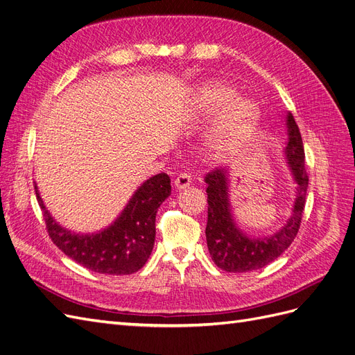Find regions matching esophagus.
<instances>
[{
	"instance_id": "esophagus-1",
	"label": "esophagus",
	"mask_w": 355,
	"mask_h": 355,
	"mask_svg": "<svg viewBox=\"0 0 355 355\" xmlns=\"http://www.w3.org/2000/svg\"><path fill=\"white\" fill-rule=\"evenodd\" d=\"M175 188L176 189H185L191 185V176L187 173H180L176 179H175Z\"/></svg>"
}]
</instances>
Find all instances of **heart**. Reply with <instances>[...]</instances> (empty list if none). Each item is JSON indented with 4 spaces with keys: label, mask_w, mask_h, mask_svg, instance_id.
<instances>
[{
    "label": "heart",
    "mask_w": 355,
    "mask_h": 355,
    "mask_svg": "<svg viewBox=\"0 0 355 355\" xmlns=\"http://www.w3.org/2000/svg\"><path fill=\"white\" fill-rule=\"evenodd\" d=\"M234 94L235 90L220 81L204 83L196 92L194 106L198 116L207 118L223 106L209 133V146L216 155L244 141L259 116V108L253 101L234 98Z\"/></svg>",
    "instance_id": "obj_1"
}]
</instances>
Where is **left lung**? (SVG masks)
Listing matches in <instances>:
<instances>
[{"instance_id":"8db88e82","label":"left lung","mask_w":355,"mask_h":355,"mask_svg":"<svg viewBox=\"0 0 355 355\" xmlns=\"http://www.w3.org/2000/svg\"><path fill=\"white\" fill-rule=\"evenodd\" d=\"M288 141L284 148L287 167L295 180V202L292 214L283 227L266 237H250L240 230L234 219L230 200V170L216 168L206 176L207 184V227L206 239L213 262L227 272H249L274 262L292 244L300 227L308 175L305 153L299 127L292 114L286 116Z\"/></svg>"}]
</instances>
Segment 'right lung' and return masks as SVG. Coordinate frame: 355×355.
Wrapping results in <instances>:
<instances>
[{"mask_svg":"<svg viewBox=\"0 0 355 355\" xmlns=\"http://www.w3.org/2000/svg\"><path fill=\"white\" fill-rule=\"evenodd\" d=\"M170 192V178L166 173L149 178L135 191L110 227L92 234H77L53 219L35 185L51 241L87 270L111 275L133 274L146 263L155 241L157 210Z\"/></svg>","mask_w":355,"mask_h":355,"instance_id":"add662e5","label":"right lung"}]
</instances>
